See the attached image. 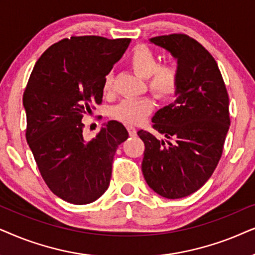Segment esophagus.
<instances>
[{"mask_svg": "<svg viewBox=\"0 0 255 255\" xmlns=\"http://www.w3.org/2000/svg\"><path fill=\"white\" fill-rule=\"evenodd\" d=\"M127 129H128V133H129L130 136H135L136 135V128L134 127V126H127Z\"/></svg>", "mask_w": 255, "mask_h": 255, "instance_id": "obj_1", "label": "esophagus"}]
</instances>
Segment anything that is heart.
<instances>
[{
	"label": "heart",
	"mask_w": 255,
	"mask_h": 255,
	"mask_svg": "<svg viewBox=\"0 0 255 255\" xmlns=\"http://www.w3.org/2000/svg\"><path fill=\"white\" fill-rule=\"evenodd\" d=\"M129 65L135 73L147 78L148 88L155 96L167 99L177 91L181 70L175 60L158 64V57L154 50L145 45L136 46L129 57ZM104 92L111 93L113 90V76L108 73L104 79ZM154 108V103L149 98L126 99L113 107L112 115L125 124L135 125L143 121Z\"/></svg>",
	"instance_id": "b5f03b06"
}]
</instances>
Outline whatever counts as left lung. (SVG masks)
<instances>
[{
	"mask_svg": "<svg viewBox=\"0 0 255 255\" xmlns=\"http://www.w3.org/2000/svg\"><path fill=\"white\" fill-rule=\"evenodd\" d=\"M150 42L177 58L181 79L176 100L152 118V128L137 135L144 142L142 172L159 196L183 198L211 177L223 154L230 128L229 93L211 53L184 33L157 36Z\"/></svg>",
	"mask_w": 255,
	"mask_h": 255,
	"instance_id": "8db88e82",
	"label": "left lung"
}]
</instances>
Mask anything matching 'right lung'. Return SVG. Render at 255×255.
<instances>
[{
	"label": "right lung",
	"mask_w": 255,
	"mask_h": 255,
	"mask_svg": "<svg viewBox=\"0 0 255 255\" xmlns=\"http://www.w3.org/2000/svg\"><path fill=\"white\" fill-rule=\"evenodd\" d=\"M129 38L72 36L51 45L23 94L25 137L44 182L65 202L97 201L110 185L118 145L128 131L112 120L96 138L83 136V115L103 103L104 79L129 45Z\"/></svg>",
	"instance_id": "right-lung-1"
}]
</instances>
